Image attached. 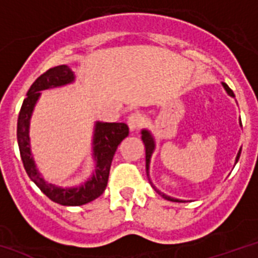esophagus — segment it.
Listing matches in <instances>:
<instances>
[{
    "mask_svg": "<svg viewBox=\"0 0 258 258\" xmlns=\"http://www.w3.org/2000/svg\"><path fill=\"white\" fill-rule=\"evenodd\" d=\"M127 126L131 129V132L138 131L142 126V117L137 113H133L127 118Z\"/></svg>",
    "mask_w": 258,
    "mask_h": 258,
    "instance_id": "esophagus-1",
    "label": "esophagus"
}]
</instances>
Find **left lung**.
<instances>
[{"label":"left lung","instance_id":"obj_1","mask_svg":"<svg viewBox=\"0 0 258 258\" xmlns=\"http://www.w3.org/2000/svg\"><path fill=\"white\" fill-rule=\"evenodd\" d=\"M223 84V88L225 89V92L228 93L231 97H235V95H233V92H232V89L229 88L225 83H221ZM240 122V126H241V120H239ZM141 138H142V142H144L145 145V153H146V174H148V178L149 180H150V174H149V169H150V161H152V157H153V153H154L155 150V137L154 134L152 133V132L149 131V129H142L141 131ZM240 154H241V149L239 150V153H237V155H236V159H235V165L237 163V161H239L240 158ZM150 184H152V187L154 188V191L157 194H159L161 197L165 198L166 201H170V202H186V201H182V199H178V198H172L170 197V195H167V194L165 192H161L159 190H157V187L153 184V182L150 180Z\"/></svg>","mask_w":258,"mask_h":258}]
</instances>
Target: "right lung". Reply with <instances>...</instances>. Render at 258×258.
Listing matches in <instances>:
<instances>
[{"mask_svg":"<svg viewBox=\"0 0 258 258\" xmlns=\"http://www.w3.org/2000/svg\"><path fill=\"white\" fill-rule=\"evenodd\" d=\"M75 72L66 64L50 68L33 83L23 100L17 124V140L23 167L27 175L39 190L51 201L61 206H83L95 201L105 191L108 184L112 159L117 146L129 134V127L124 122H103L96 121L92 134V161L93 169L87 179L76 186H59L44 179L37 167L31 153L30 144V121L39 101L42 91L60 88L75 83Z\"/></svg>","mask_w":258,"mask_h":258,"instance_id":"add662e5","label":"right lung"}]
</instances>
